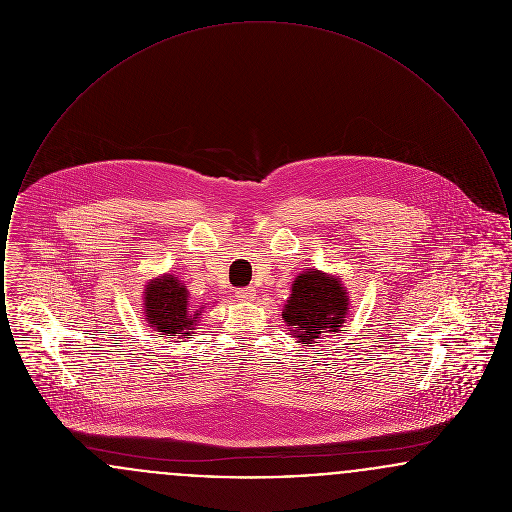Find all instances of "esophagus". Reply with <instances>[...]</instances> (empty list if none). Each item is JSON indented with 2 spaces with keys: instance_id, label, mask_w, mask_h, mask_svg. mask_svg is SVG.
I'll list each match as a JSON object with an SVG mask.
<instances>
[{
  "instance_id": "obj_1",
  "label": "esophagus",
  "mask_w": 512,
  "mask_h": 512,
  "mask_svg": "<svg viewBox=\"0 0 512 512\" xmlns=\"http://www.w3.org/2000/svg\"><path fill=\"white\" fill-rule=\"evenodd\" d=\"M236 299H238V301H244V303L253 301V299H255V290H253V288H242V290L236 292Z\"/></svg>"
}]
</instances>
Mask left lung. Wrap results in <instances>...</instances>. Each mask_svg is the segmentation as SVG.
<instances>
[{"label": "left lung", "mask_w": 512, "mask_h": 512, "mask_svg": "<svg viewBox=\"0 0 512 512\" xmlns=\"http://www.w3.org/2000/svg\"><path fill=\"white\" fill-rule=\"evenodd\" d=\"M347 311L349 295L340 278L307 268L293 280L282 320L297 343H320L326 332H340Z\"/></svg>", "instance_id": "8db88e82"}]
</instances>
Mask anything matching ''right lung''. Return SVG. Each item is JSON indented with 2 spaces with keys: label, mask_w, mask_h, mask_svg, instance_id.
<instances>
[{
  "label": "right lung",
  "mask_w": 512,
  "mask_h": 512,
  "mask_svg": "<svg viewBox=\"0 0 512 512\" xmlns=\"http://www.w3.org/2000/svg\"><path fill=\"white\" fill-rule=\"evenodd\" d=\"M186 286L172 274H163L147 282L144 290V317L147 326L163 336H190L205 307L190 305Z\"/></svg>",
  "instance_id": "right-lung-1"
}]
</instances>
